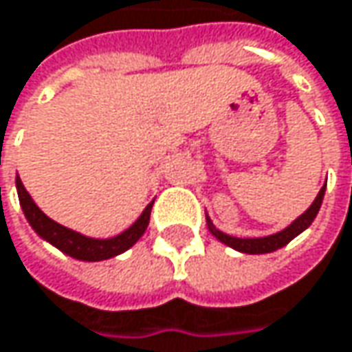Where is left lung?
I'll return each mask as SVG.
<instances>
[{"label": "left lung", "mask_w": 352, "mask_h": 352, "mask_svg": "<svg viewBox=\"0 0 352 352\" xmlns=\"http://www.w3.org/2000/svg\"><path fill=\"white\" fill-rule=\"evenodd\" d=\"M324 192H327V184L320 188V192L316 195L314 202H312L298 219H294L286 229H282V231H278V233H274V235H265V237H245V239H241V237H233V235H227V233L219 231V229L212 225V221H210L208 214H206V227H208V231H210L219 241L225 243L227 247H231V249H235V251L249 253V255L272 253V251H278V249L286 247L287 243L292 241L294 237H298L302 231H306V229L312 225V221L316 219V214H318V210H320V204H322Z\"/></svg>", "instance_id": "obj_1"}]
</instances>
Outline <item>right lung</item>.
Listing matches in <instances>:
<instances>
[{"mask_svg": "<svg viewBox=\"0 0 352 352\" xmlns=\"http://www.w3.org/2000/svg\"><path fill=\"white\" fill-rule=\"evenodd\" d=\"M16 190H18L23 214H25L30 227L36 231V235L78 261H105L115 255H121L129 247H133L140 241V237L146 233V229L150 225V212L154 206V200H152L144 208V212L138 217V221L131 227H127L125 231H121L119 235L107 237V239H97V237H87L78 231H72L65 225L52 221L48 214H44L40 210V206L34 202V198L30 197V192L23 188L20 176H16Z\"/></svg>", "mask_w": 352, "mask_h": 352, "instance_id": "obj_1", "label": "right lung"}]
</instances>
